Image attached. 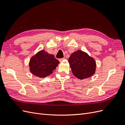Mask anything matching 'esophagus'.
Returning a JSON list of instances; mask_svg holds the SVG:
<instances>
[{"mask_svg":"<svg viewBox=\"0 0 125 125\" xmlns=\"http://www.w3.org/2000/svg\"><path fill=\"white\" fill-rule=\"evenodd\" d=\"M65 58H60V59H59V62H62V60H65Z\"/></svg>","mask_w":125,"mask_h":125,"instance_id":"esophagus-1","label":"esophagus"}]
</instances>
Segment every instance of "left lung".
Returning a JSON list of instances; mask_svg holds the SVG:
<instances>
[{"instance_id": "obj_1", "label": "left lung", "mask_w": 125, "mask_h": 125, "mask_svg": "<svg viewBox=\"0 0 125 125\" xmlns=\"http://www.w3.org/2000/svg\"><path fill=\"white\" fill-rule=\"evenodd\" d=\"M68 62L73 75L79 79L89 78L95 73V60L85 52L80 50L72 54Z\"/></svg>"}]
</instances>
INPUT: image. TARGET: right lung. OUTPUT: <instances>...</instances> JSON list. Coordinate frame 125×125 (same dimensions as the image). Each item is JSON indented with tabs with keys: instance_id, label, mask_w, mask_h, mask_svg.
Masks as SVG:
<instances>
[{
	"instance_id": "add662e5",
	"label": "right lung",
	"mask_w": 125,
	"mask_h": 125,
	"mask_svg": "<svg viewBox=\"0 0 125 125\" xmlns=\"http://www.w3.org/2000/svg\"><path fill=\"white\" fill-rule=\"evenodd\" d=\"M59 62L54 55L45 51H41L30 60L29 66L31 73L40 78L46 77L52 73Z\"/></svg>"
}]
</instances>
